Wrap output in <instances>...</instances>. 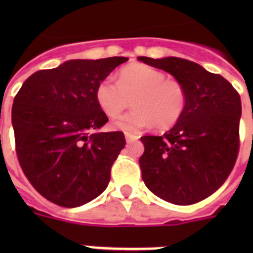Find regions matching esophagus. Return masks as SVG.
Here are the masks:
<instances>
[{"label": "esophagus", "mask_w": 253, "mask_h": 253, "mask_svg": "<svg viewBox=\"0 0 253 253\" xmlns=\"http://www.w3.org/2000/svg\"><path fill=\"white\" fill-rule=\"evenodd\" d=\"M138 135H133V134H125V140L128 143L130 142H134V140H137L138 139Z\"/></svg>", "instance_id": "esophagus-1"}]
</instances>
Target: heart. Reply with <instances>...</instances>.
Wrapping results in <instances>:
<instances>
[{
    "label": "heart",
    "mask_w": 253,
    "mask_h": 253,
    "mask_svg": "<svg viewBox=\"0 0 253 253\" xmlns=\"http://www.w3.org/2000/svg\"><path fill=\"white\" fill-rule=\"evenodd\" d=\"M96 102L107 118H116L133 104L134 110L113 124L114 129L137 134L156 125L169 129L184 115L187 93L184 84L146 64H129L118 73V82L111 77L99 82Z\"/></svg>",
    "instance_id": "1"
}]
</instances>
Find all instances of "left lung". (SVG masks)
<instances>
[{
    "instance_id": "obj_1",
    "label": "left lung",
    "mask_w": 253,
    "mask_h": 253,
    "mask_svg": "<svg viewBox=\"0 0 253 253\" xmlns=\"http://www.w3.org/2000/svg\"><path fill=\"white\" fill-rule=\"evenodd\" d=\"M138 59L173 76L187 93L184 115L169 131L140 138L143 181L154 195L171 204L202 202L224 184L237 160L240 95L224 77L191 60Z\"/></svg>"
}]
</instances>
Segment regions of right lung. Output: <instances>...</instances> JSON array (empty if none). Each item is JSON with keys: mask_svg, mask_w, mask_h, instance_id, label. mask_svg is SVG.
Returning a JSON list of instances; mask_svg holds the SVG:
<instances>
[{"mask_svg": "<svg viewBox=\"0 0 253 253\" xmlns=\"http://www.w3.org/2000/svg\"><path fill=\"white\" fill-rule=\"evenodd\" d=\"M126 60H67L31 75L15 96L17 158L31 185L49 202L81 207L107 187L125 138L122 131L92 133L109 120L96 102L95 91Z\"/></svg>", "mask_w": 253, "mask_h": 253, "instance_id": "obj_1", "label": "right lung"}]
</instances>
